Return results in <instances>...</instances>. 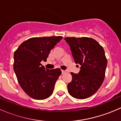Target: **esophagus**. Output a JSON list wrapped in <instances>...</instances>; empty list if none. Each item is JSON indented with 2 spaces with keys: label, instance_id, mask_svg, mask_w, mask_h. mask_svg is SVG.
I'll list each match as a JSON object with an SVG mask.
<instances>
[{
  "label": "esophagus",
  "instance_id": "obj_1",
  "mask_svg": "<svg viewBox=\"0 0 121 121\" xmlns=\"http://www.w3.org/2000/svg\"><path fill=\"white\" fill-rule=\"evenodd\" d=\"M61 71H62V74H64V73H65V71H64V70H63V69H62L61 70Z\"/></svg>",
  "mask_w": 121,
  "mask_h": 121
}]
</instances>
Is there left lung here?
<instances>
[{"label":"left lung","mask_w":121,"mask_h":121,"mask_svg":"<svg viewBox=\"0 0 121 121\" xmlns=\"http://www.w3.org/2000/svg\"><path fill=\"white\" fill-rule=\"evenodd\" d=\"M75 63L81 65L78 74L71 73L72 81L67 85L74 98L85 99L94 94L103 82L107 59L103 47L90 37H65Z\"/></svg>","instance_id":"1"}]
</instances>
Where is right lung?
Returning a JSON list of instances; mask_svg holds the SVG:
<instances>
[{
    "label": "right lung",
    "mask_w": 121,
    "mask_h": 121,
    "mask_svg": "<svg viewBox=\"0 0 121 121\" xmlns=\"http://www.w3.org/2000/svg\"><path fill=\"white\" fill-rule=\"evenodd\" d=\"M62 36L33 37L23 42L14 53L13 69L23 91L31 98L44 99L51 96L60 68L48 69L41 64Z\"/></svg>",
    "instance_id": "obj_1"
}]
</instances>
